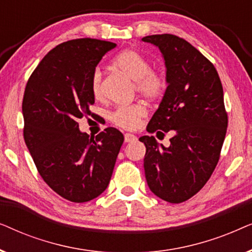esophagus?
<instances>
[{"instance_id": "esophagus-1", "label": "esophagus", "mask_w": 252, "mask_h": 252, "mask_svg": "<svg viewBox=\"0 0 252 252\" xmlns=\"http://www.w3.org/2000/svg\"><path fill=\"white\" fill-rule=\"evenodd\" d=\"M136 140H137V137L134 135V134H129V133L125 134V142L126 143L134 142V141H136Z\"/></svg>"}]
</instances>
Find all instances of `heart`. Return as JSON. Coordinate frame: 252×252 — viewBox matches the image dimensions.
Returning a JSON list of instances; mask_svg holds the SVG:
<instances>
[{"mask_svg": "<svg viewBox=\"0 0 252 252\" xmlns=\"http://www.w3.org/2000/svg\"><path fill=\"white\" fill-rule=\"evenodd\" d=\"M113 67L122 71L127 77L135 81L136 91L149 99L159 98L166 91L167 82L164 74L151 70L150 63L144 56L135 50L126 49L119 53L112 60ZM93 96H102V71L95 68L91 79ZM147 115V108L142 103L118 106L111 113V120L115 125L125 129H133L139 125L141 118Z\"/></svg>", "mask_w": 252, "mask_h": 252, "instance_id": "heart-1", "label": "heart"}]
</instances>
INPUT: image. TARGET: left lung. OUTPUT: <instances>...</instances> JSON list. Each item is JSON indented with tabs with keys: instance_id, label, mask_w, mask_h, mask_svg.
Returning <instances> with one entry per match:
<instances>
[{
	"instance_id": "1",
	"label": "left lung",
	"mask_w": 252,
	"mask_h": 252,
	"mask_svg": "<svg viewBox=\"0 0 252 252\" xmlns=\"http://www.w3.org/2000/svg\"><path fill=\"white\" fill-rule=\"evenodd\" d=\"M142 41L163 55L167 82L147 130L173 134L168 147L140 137L147 184L164 201L182 203L201 190L219 160L228 123L221 81L211 62L181 37L155 34Z\"/></svg>"
}]
</instances>
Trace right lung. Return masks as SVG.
Masks as SVG:
<instances>
[{"label":"right lung","mask_w":252,"mask_h":252,"mask_svg":"<svg viewBox=\"0 0 252 252\" xmlns=\"http://www.w3.org/2000/svg\"><path fill=\"white\" fill-rule=\"evenodd\" d=\"M116 46L96 39L61 43L27 81L24 140L44 182L67 201H92L108 188L124 142L123 134L113 127L92 137L80 132L78 124L92 115L93 72Z\"/></svg>","instance_id":"obj_1"}]
</instances>
